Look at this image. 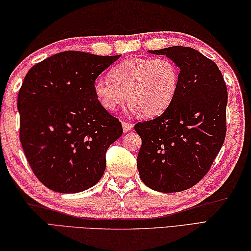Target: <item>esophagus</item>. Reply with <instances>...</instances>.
I'll return each instance as SVG.
<instances>
[{
    "mask_svg": "<svg viewBox=\"0 0 251 251\" xmlns=\"http://www.w3.org/2000/svg\"><path fill=\"white\" fill-rule=\"evenodd\" d=\"M122 126H123V130L125 132L129 131L132 129V127H134V124H131V123H126V122H122Z\"/></svg>",
    "mask_w": 251,
    "mask_h": 251,
    "instance_id": "34e87169",
    "label": "esophagus"
}]
</instances>
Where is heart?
<instances>
[{"instance_id":"b5f03b06","label":"heart","mask_w":251,"mask_h":251,"mask_svg":"<svg viewBox=\"0 0 251 251\" xmlns=\"http://www.w3.org/2000/svg\"><path fill=\"white\" fill-rule=\"evenodd\" d=\"M179 82L180 69L169 58H129L111 69L110 79H96L93 90L106 111L114 112L127 97L131 111L154 117L173 102Z\"/></svg>"}]
</instances>
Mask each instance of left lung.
Returning a JSON list of instances; mask_svg holds the SVG:
<instances>
[{
  "label": "left lung",
  "mask_w": 251,
  "mask_h": 251,
  "mask_svg": "<svg viewBox=\"0 0 251 251\" xmlns=\"http://www.w3.org/2000/svg\"><path fill=\"white\" fill-rule=\"evenodd\" d=\"M149 51L177 63L180 82L162 115L135 125L142 140L137 167L150 189L181 192L204 178L225 142L226 85L216 63L191 47Z\"/></svg>",
  "instance_id": "8db88e82"
}]
</instances>
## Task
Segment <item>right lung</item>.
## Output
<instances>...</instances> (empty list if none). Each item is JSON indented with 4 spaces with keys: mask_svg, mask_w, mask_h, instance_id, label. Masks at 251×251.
Masks as SVG:
<instances>
[{
    "mask_svg": "<svg viewBox=\"0 0 251 251\" xmlns=\"http://www.w3.org/2000/svg\"><path fill=\"white\" fill-rule=\"evenodd\" d=\"M117 56L69 50L46 58L19 89L20 142L36 178L59 193H77L102 177L121 122L96 99L94 82Z\"/></svg>",
    "mask_w": 251,
    "mask_h": 251,
    "instance_id": "obj_1",
    "label": "right lung"
}]
</instances>
